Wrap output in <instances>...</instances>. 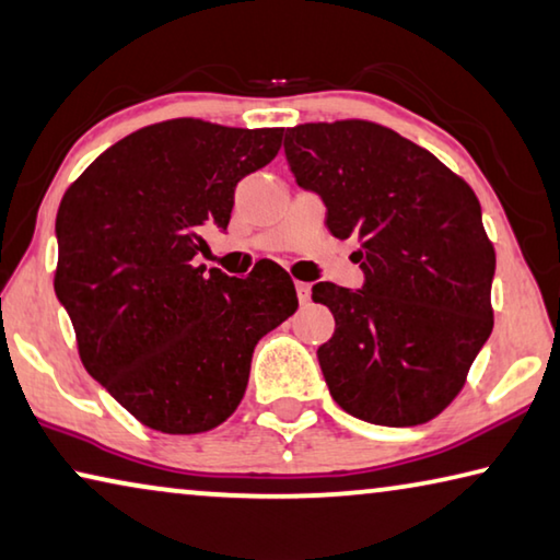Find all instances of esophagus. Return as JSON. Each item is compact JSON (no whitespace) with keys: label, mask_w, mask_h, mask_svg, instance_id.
<instances>
[{"label":"esophagus","mask_w":560,"mask_h":560,"mask_svg":"<svg viewBox=\"0 0 560 560\" xmlns=\"http://www.w3.org/2000/svg\"><path fill=\"white\" fill-rule=\"evenodd\" d=\"M296 296L299 304H308V299H312V287H308L306 281H296Z\"/></svg>","instance_id":"34e87169"}]
</instances>
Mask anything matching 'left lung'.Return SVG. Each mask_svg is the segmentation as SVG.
Wrapping results in <instances>:
<instances>
[{
    "label": "left lung",
    "mask_w": 560,
    "mask_h": 560,
    "mask_svg": "<svg viewBox=\"0 0 560 560\" xmlns=\"http://www.w3.org/2000/svg\"><path fill=\"white\" fill-rule=\"evenodd\" d=\"M283 152L301 189L324 201L328 232L359 244L361 289H312L336 322L316 351L328 392L361 421H431L493 328L495 252L474 189L371 121L301 124Z\"/></svg>",
    "instance_id": "1"
}]
</instances>
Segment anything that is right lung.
I'll return each instance as SVG.
<instances>
[{"label": "right lung", "mask_w": 560, "mask_h": 560, "mask_svg": "<svg viewBox=\"0 0 560 560\" xmlns=\"http://www.w3.org/2000/svg\"><path fill=\"white\" fill-rule=\"evenodd\" d=\"M281 129L172 119L124 137L69 186L55 291L89 376L162 433H201L242 404L256 341L296 312L294 281L194 266L226 232L234 189L277 156Z\"/></svg>", "instance_id": "right-lung-1"}]
</instances>
